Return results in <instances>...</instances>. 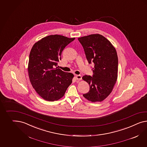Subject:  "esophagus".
Segmentation results:
<instances>
[{"label":"esophagus","instance_id":"obj_1","mask_svg":"<svg viewBox=\"0 0 147 147\" xmlns=\"http://www.w3.org/2000/svg\"><path fill=\"white\" fill-rule=\"evenodd\" d=\"M75 78L76 79H77V80H81V79H82V76L80 75H76Z\"/></svg>","mask_w":147,"mask_h":147}]
</instances>
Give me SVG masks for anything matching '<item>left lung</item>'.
<instances>
[{"label":"left lung","instance_id":"8db88e82","mask_svg":"<svg viewBox=\"0 0 147 147\" xmlns=\"http://www.w3.org/2000/svg\"><path fill=\"white\" fill-rule=\"evenodd\" d=\"M89 64H94L92 76L83 79L90 85V90L83 96L90 101L101 102L112 92L117 81L118 57L115 48L104 36L90 34L78 39Z\"/></svg>","mask_w":147,"mask_h":147}]
</instances>
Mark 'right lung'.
I'll list each match as a JSON object with an SVG mask.
<instances>
[{
  "mask_svg": "<svg viewBox=\"0 0 147 147\" xmlns=\"http://www.w3.org/2000/svg\"><path fill=\"white\" fill-rule=\"evenodd\" d=\"M75 39L49 35L36 42L31 49L28 63L30 82L46 101H57L63 97L72 83L74 75L57 67L63 50Z\"/></svg>",
  "mask_w": 147,
  "mask_h": 147,
  "instance_id": "obj_1",
  "label": "right lung"
}]
</instances>
